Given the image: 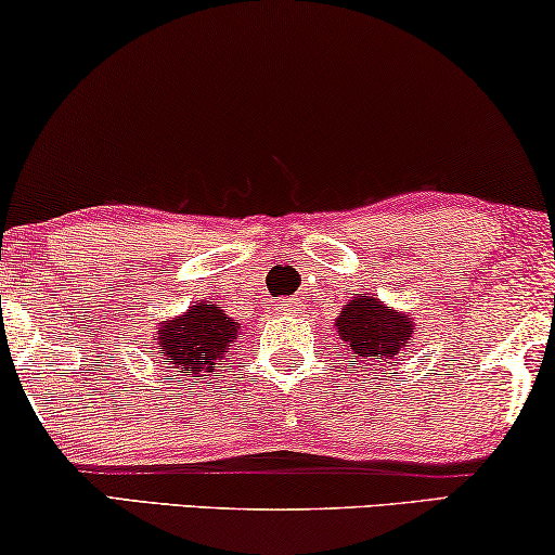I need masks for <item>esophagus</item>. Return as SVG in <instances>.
I'll return each mask as SVG.
<instances>
[{
    "mask_svg": "<svg viewBox=\"0 0 555 555\" xmlns=\"http://www.w3.org/2000/svg\"><path fill=\"white\" fill-rule=\"evenodd\" d=\"M299 301H296V299H284V301H281L279 304V311H284V313H294L296 309H299Z\"/></svg>",
    "mask_w": 555,
    "mask_h": 555,
    "instance_id": "34e87169",
    "label": "esophagus"
}]
</instances>
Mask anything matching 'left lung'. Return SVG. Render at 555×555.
<instances>
[{"instance_id": "left-lung-1", "label": "left lung", "mask_w": 555, "mask_h": 555, "mask_svg": "<svg viewBox=\"0 0 555 555\" xmlns=\"http://www.w3.org/2000/svg\"><path fill=\"white\" fill-rule=\"evenodd\" d=\"M336 326L351 353H357L361 361H371L369 366H382V363L396 366L401 349L413 334V321L409 317L388 309L374 296L351 299L336 319Z\"/></svg>"}]
</instances>
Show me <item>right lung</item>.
<instances>
[{"instance_id":"add662e5","label":"right lung","mask_w":555,"mask_h":555,"mask_svg":"<svg viewBox=\"0 0 555 555\" xmlns=\"http://www.w3.org/2000/svg\"><path fill=\"white\" fill-rule=\"evenodd\" d=\"M238 328L242 326L227 317L219 304L189 306L184 317L162 326L159 353L167 357V369H177L181 376H206L219 369V361L224 359Z\"/></svg>"}]
</instances>
